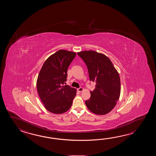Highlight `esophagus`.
Instances as JSON below:
<instances>
[{
    "instance_id": "obj_1",
    "label": "esophagus",
    "mask_w": 156,
    "mask_h": 156,
    "mask_svg": "<svg viewBox=\"0 0 156 156\" xmlns=\"http://www.w3.org/2000/svg\"><path fill=\"white\" fill-rule=\"evenodd\" d=\"M77 90L79 92H81V91H83V87H80L79 89H77Z\"/></svg>"
}]
</instances>
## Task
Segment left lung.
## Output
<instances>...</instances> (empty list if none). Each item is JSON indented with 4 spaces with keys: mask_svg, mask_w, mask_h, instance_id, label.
I'll return each instance as SVG.
<instances>
[{
    "mask_svg": "<svg viewBox=\"0 0 156 156\" xmlns=\"http://www.w3.org/2000/svg\"><path fill=\"white\" fill-rule=\"evenodd\" d=\"M85 62L90 81L96 83L90 91L91 97L85 101L87 108L97 115L109 113L116 105L120 94V80L117 70L105 55L94 51L77 52Z\"/></svg>",
    "mask_w": 156,
    "mask_h": 156,
    "instance_id": "left-lung-1",
    "label": "left lung"
}]
</instances>
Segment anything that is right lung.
<instances>
[{
    "mask_svg": "<svg viewBox=\"0 0 156 156\" xmlns=\"http://www.w3.org/2000/svg\"><path fill=\"white\" fill-rule=\"evenodd\" d=\"M75 56V52L59 50L45 61L40 70L37 89L44 108L51 113H65L72 105L76 89L63 85L68 67Z\"/></svg>",
    "mask_w": 156,
    "mask_h": 156,
    "instance_id": "right-lung-1",
    "label": "right lung"
}]
</instances>
